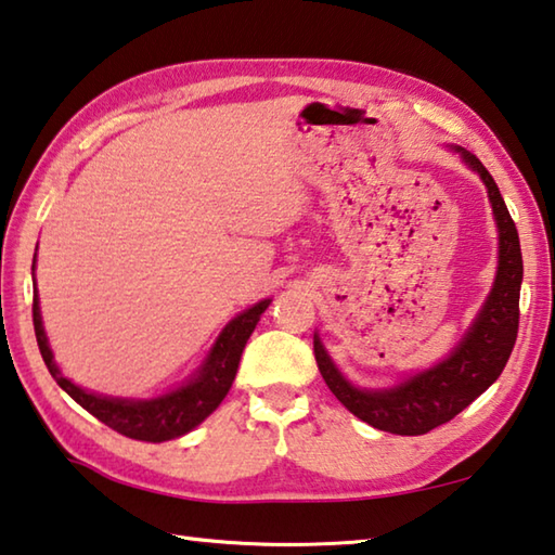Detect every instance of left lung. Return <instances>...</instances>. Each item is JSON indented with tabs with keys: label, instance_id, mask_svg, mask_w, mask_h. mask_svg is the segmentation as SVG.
I'll return each instance as SVG.
<instances>
[{
	"label": "left lung",
	"instance_id": "1",
	"mask_svg": "<svg viewBox=\"0 0 555 555\" xmlns=\"http://www.w3.org/2000/svg\"><path fill=\"white\" fill-rule=\"evenodd\" d=\"M456 153H461L463 163L473 172H478L482 184H486L500 233L495 284H492L486 306L480 308L466 337L437 366L420 371L398 386L383 390L351 386L339 374V369L332 364L320 337L315 335L312 339L318 369L327 388L335 392V398L351 415L364 420L371 427L390 431V435H427V431L456 417L461 410H466L480 392H486L498 380L517 341L524 267L515 220L502 201L495 179L490 177L480 159L463 147H456Z\"/></svg>",
	"mask_w": 555,
	"mask_h": 555
}]
</instances>
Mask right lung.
Wrapping results in <instances>:
<instances>
[{"label":"right lung","instance_id":"obj_1","mask_svg":"<svg viewBox=\"0 0 555 555\" xmlns=\"http://www.w3.org/2000/svg\"><path fill=\"white\" fill-rule=\"evenodd\" d=\"M269 304H271L269 298L261 300V304L240 312L235 320H230L196 374L177 390L165 392V396H157V398H150V400L96 396V392L79 388L73 380L60 374V369L53 361V351L48 347L43 320H40L38 291L34 294V330H36L40 357H43L50 376L57 380V386L63 388L69 398L79 402L89 415H94L99 422H104L106 427L116 429L118 435L159 444V441H169L186 435V431L201 425V422H204L210 412L223 402L230 386H233L235 380L240 357H243L247 339L251 332H255L261 312L269 308Z\"/></svg>","mask_w":555,"mask_h":555}]
</instances>
